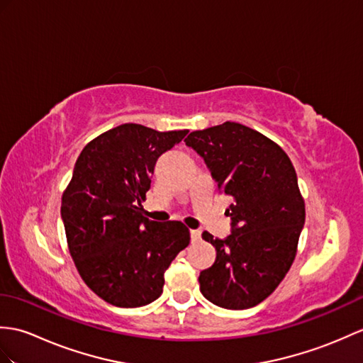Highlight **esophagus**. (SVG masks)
<instances>
[{
    "instance_id": "34e87169",
    "label": "esophagus",
    "mask_w": 363,
    "mask_h": 363,
    "mask_svg": "<svg viewBox=\"0 0 363 363\" xmlns=\"http://www.w3.org/2000/svg\"><path fill=\"white\" fill-rule=\"evenodd\" d=\"M190 237H191V241L196 242L201 240V230H190Z\"/></svg>"
}]
</instances>
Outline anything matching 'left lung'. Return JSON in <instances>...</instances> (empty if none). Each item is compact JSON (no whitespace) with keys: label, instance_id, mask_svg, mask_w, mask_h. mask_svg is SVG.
<instances>
[{"label":"left lung","instance_id":"obj_1","mask_svg":"<svg viewBox=\"0 0 363 363\" xmlns=\"http://www.w3.org/2000/svg\"><path fill=\"white\" fill-rule=\"evenodd\" d=\"M184 142L233 199L229 237L202 233L216 259L199 274V289L216 306L254 308L277 289L297 255L306 213L296 168L280 145L237 122L193 131Z\"/></svg>","mask_w":363,"mask_h":363}]
</instances>
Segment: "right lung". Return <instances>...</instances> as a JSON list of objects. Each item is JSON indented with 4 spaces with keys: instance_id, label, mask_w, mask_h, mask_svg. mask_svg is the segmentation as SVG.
Instances as JSON below:
<instances>
[{
    "instance_id": "1",
    "label": "right lung",
    "mask_w": 363,
    "mask_h": 363,
    "mask_svg": "<svg viewBox=\"0 0 363 363\" xmlns=\"http://www.w3.org/2000/svg\"><path fill=\"white\" fill-rule=\"evenodd\" d=\"M189 130L156 131L123 123L82 150L62 196L67 249L88 288L109 305L139 308L164 289V274L190 230L143 215L157 157Z\"/></svg>"
}]
</instances>
